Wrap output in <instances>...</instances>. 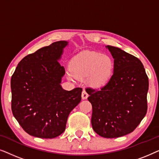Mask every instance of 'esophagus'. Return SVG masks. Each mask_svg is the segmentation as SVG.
Segmentation results:
<instances>
[{
    "instance_id": "34e87169",
    "label": "esophagus",
    "mask_w": 159,
    "mask_h": 159,
    "mask_svg": "<svg viewBox=\"0 0 159 159\" xmlns=\"http://www.w3.org/2000/svg\"><path fill=\"white\" fill-rule=\"evenodd\" d=\"M88 93H87L84 90H83V91H82V98L84 100V99L88 98Z\"/></svg>"
}]
</instances>
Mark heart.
Here are the masks:
<instances>
[{"label": "heart", "instance_id": "1", "mask_svg": "<svg viewBox=\"0 0 159 159\" xmlns=\"http://www.w3.org/2000/svg\"><path fill=\"white\" fill-rule=\"evenodd\" d=\"M69 77H88L93 88H101L109 80L114 70V61L109 56L101 53L87 51L76 56L71 61Z\"/></svg>", "mask_w": 159, "mask_h": 159}]
</instances>
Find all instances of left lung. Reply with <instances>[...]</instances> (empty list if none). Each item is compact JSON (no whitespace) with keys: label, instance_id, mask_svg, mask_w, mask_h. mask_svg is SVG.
Wrapping results in <instances>:
<instances>
[{"label":"left lung","instance_id":"obj_1","mask_svg":"<svg viewBox=\"0 0 159 159\" xmlns=\"http://www.w3.org/2000/svg\"><path fill=\"white\" fill-rule=\"evenodd\" d=\"M114 58V73L106 85L86 88L93 106L91 124L106 138L133 132L147 113L148 77L142 62L119 48L107 45Z\"/></svg>","mask_w":159,"mask_h":159}]
</instances>
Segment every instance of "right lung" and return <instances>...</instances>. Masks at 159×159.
Returning a JSON list of instances; mask_svg holds the SVG:
<instances>
[{
  "label": "right lung",
  "mask_w": 159,
  "mask_h": 159,
  "mask_svg": "<svg viewBox=\"0 0 159 159\" xmlns=\"http://www.w3.org/2000/svg\"><path fill=\"white\" fill-rule=\"evenodd\" d=\"M67 45L58 41L26 56L11 79L13 115L32 136H59L70 112L81 101L82 88L67 91L61 85L65 69L58 60Z\"/></svg>",
  "instance_id": "1"
}]
</instances>
